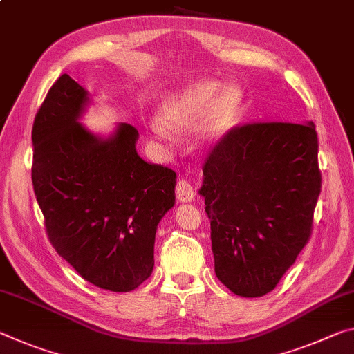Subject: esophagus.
<instances>
[{"mask_svg": "<svg viewBox=\"0 0 354 354\" xmlns=\"http://www.w3.org/2000/svg\"><path fill=\"white\" fill-rule=\"evenodd\" d=\"M195 197L194 187L187 179H179L176 184V198L183 203H187V201H192Z\"/></svg>", "mask_w": 354, "mask_h": 354, "instance_id": "1", "label": "esophagus"}]
</instances>
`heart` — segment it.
<instances>
[{
	"label": "heart",
	"instance_id": "obj_1",
	"mask_svg": "<svg viewBox=\"0 0 354 354\" xmlns=\"http://www.w3.org/2000/svg\"><path fill=\"white\" fill-rule=\"evenodd\" d=\"M244 91L236 85L222 89L212 78L189 83L171 93L160 105L159 121L151 122V132L159 140L170 138V132H186L203 120L197 148L214 147L236 126L244 110Z\"/></svg>",
	"mask_w": 354,
	"mask_h": 354
}]
</instances>
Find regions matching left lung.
Listing matches in <instances>:
<instances>
[{
	"label": "left lung",
	"instance_id": "left-lung-1",
	"mask_svg": "<svg viewBox=\"0 0 354 354\" xmlns=\"http://www.w3.org/2000/svg\"><path fill=\"white\" fill-rule=\"evenodd\" d=\"M322 190L313 122H252L221 140L203 165L216 276L234 295L276 288L312 233Z\"/></svg>",
	"mask_w": 354,
	"mask_h": 354
}]
</instances>
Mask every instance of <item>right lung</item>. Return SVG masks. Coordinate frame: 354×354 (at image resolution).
Masks as SVG:
<instances>
[{"mask_svg": "<svg viewBox=\"0 0 354 354\" xmlns=\"http://www.w3.org/2000/svg\"><path fill=\"white\" fill-rule=\"evenodd\" d=\"M88 91L63 74L32 124V187L59 257L99 288L132 291L154 268L157 223L175 205L176 173L137 154L138 131L80 124Z\"/></svg>", "mask_w": 354, "mask_h": 354, "instance_id": "1", "label": "right lung"}]
</instances>
